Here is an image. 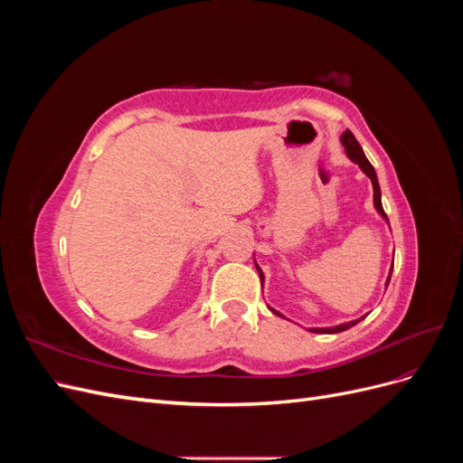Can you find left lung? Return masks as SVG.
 <instances>
[{"label": "left lung", "instance_id": "8db88e82", "mask_svg": "<svg viewBox=\"0 0 463 463\" xmlns=\"http://www.w3.org/2000/svg\"><path fill=\"white\" fill-rule=\"evenodd\" d=\"M342 145H344V148H345V154L349 156V160L352 162H355L363 172H365V175L371 179V184H373V201H374V208H376V213L381 214L386 222H388V216L384 214V208H383V203H381V187H378V179H376V174H374V167L371 165V162L367 160V156H365V152H363V148H361V145L357 143V138L354 137V133L352 131H344V135H342ZM257 270H259V274H260V282L264 279V276H262V272H260V269L257 266ZM390 276H392V269H390V274H388V279H386V288H388V282H390ZM274 315H278V317H282L279 315L278 311H274V309H270ZM365 318V317H363ZM363 318H357V320H352V322H345V325H340V326H332V328H309L311 332H317V334H338V332H344V330H347V328H352V326H355L359 320H363Z\"/></svg>", "mask_w": 463, "mask_h": 463}]
</instances>
